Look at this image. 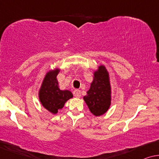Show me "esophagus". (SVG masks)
I'll return each mask as SVG.
<instances>
[{
    "mask_svg": "<svg viewBox=\"0 0 159 159\" xmlns=\"http://www.w3.org/2000/svg\"><path fill=\"white\" fill-rule=\"evenodd\" d=\"M73 94H74L75 97L80 98V91L79 90H75L73 91Z\"/></svg>",
    "mask_w": 159,
    "mask_h": 159,
    "instance_id": "34e87169",
    "label": "esophagus"
}]
</instances>
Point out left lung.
I'll return each mask as SVG.
<instances>
[{"mask_svg": "<svg viewBox=\"0 0 159 159\" xmlns=\"http://www.w3.org/2000/svg\"><path fill=\"white\" fill-rule=\"evenodd\" d=\"M93 81L84 97L89 110L96 117L109 110L111 102V87L109 73L104 65H100L93 71Z\"/></svg>", "mask_w": 159, "mask_h": 159, "instance_id": "obj_1", "label": "left lung"}]
</instances>
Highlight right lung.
Masks as SVG:
<instances>
[{
	"label": "right lung",
	"mask_w": 159,
	"mask_h": 159,
	"mask_svg": "<svg viewBox=\"0 0 159 159\" xmlns=\"http://www.w3.org/2000/svg\"><path fill=\"white\" fill-rule=\"evenodd\" d=\"M60 71V69L58 67L48 70L44 75L38 92V97L42 107L53 115L57 114L58 110L64 107L66 102L73 97L70 91L60 89L57 79Z\"/></svg>",
	"instance_id": "1"
}]
</instances>
